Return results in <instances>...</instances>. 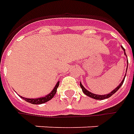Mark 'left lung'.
Segmentation results:
<instances>
[{
    "label": "left lung",
    "instance_id": "obj_1",
    "mask_svg": "<svg viewBox=\"0 0 134 134\" xmlns=\"http://www.w3.org/2000/svg\"><path fill=\"white\" fill-rule=\"evenodd\" d=\"M122 48V50L124 51V54H125V55L126 56V54H125V48L122 47V46H121ZM127 57V56H126ZM127 60H128V58H127ZM127 63L128 64V62L127 61ZM127 69H128V65H127ZM126 72H127V70H126ZM125 76H126V73H125V77H124L123 80H122V82H120V84H119V86H117L116 88L115 89H114V90L111 91L110 93H108V94H104V95H99V94H93V93H91L89 91H88L87 89H86L85 88H84V86H82L81 84V82H80V87H81L82 90V92L84 93V94L87 95L88 97H91V98L93 99H99V100H102V99H108L110 97H111L112 95L114 94H115L116 92L117 91L119 90V88L122 86V85L123 84L124 82V80H125Z\"/></svg>",
    "mask_w": 134,
    "mask_h": 134
}]
</instances>
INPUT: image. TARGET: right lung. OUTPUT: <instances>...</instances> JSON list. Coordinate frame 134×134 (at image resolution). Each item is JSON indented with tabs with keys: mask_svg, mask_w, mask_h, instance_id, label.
<instances>
[{
	"mask_svg": "<svg viewBox=\"0 0 134 134\" xmlns=\"http://www.w3.org/2000/svg\"><path fill=\"white\" fill-rule=\"evenodd\" d=\"M59 83H60V82H57V84L54 86V88H53V90L49 93L48 94H47L46 96H45V97H39V98H25V97H20L21 98L23 99L24 100H26V102L29 103H31V104H35V105H39V104H43V103H46V102H48L51 99H52L54 97V96L55 95L57 92V88H58V86H59Z\"/></svg>",
	"mask_w": 134,
	"mask_h": 134,
	"instance_id": "right-lung-1",
	"label": "right lung"
}]
</instances>
